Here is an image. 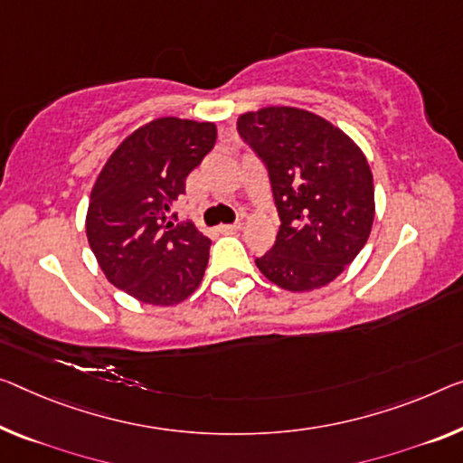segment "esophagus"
<instances>
[{
  "mask_svg": "<svg viewBox=\"0 0 463 463\" xmlns=\"http://www.w3.org/2000/svg\"><path fill=\"white\" fill-rule=\"evenodd\" d=\"M241 230V223H227V225H219V232L222 233H236Z\"/></svg>",
  "mask_w": 463,
  "mask_h": 463,
  "instance_id": "esophagus-1",
  "label": "esophagus"
}]
</instances>
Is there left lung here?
I'll use <instances>...</instances> for the list:
<instances>
[{
	"mask_svg": "<svg viewBox=\"0 0 463 463\" xmlns=\"http://www.w3.org/2000/svg\"><path fill=\"white\" fill-rule=\"evenodd\" d=\"M238 132L267 165L281 219L256 267L288 291L326 286L371 236L374 184L364 153L337 126L298 108L241 113Z\"/></svg>",
	"mask_w": 463,
	"mask_h": 463,
	"instance_id": "left-lung-1",
	"label": "left lung"
}]
</instances>
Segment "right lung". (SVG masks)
I'll use <instances>...</instances> for the list:
<instances>
[{"label":"right lung","instance_id":"right-lung-1","mask_svg":"<svg viewBox=\"0 0 463 463\" xmlns=\"http://www.w3.org/2000/svg\"><path fill=\"white\" fill-rule=\"evenodd\" d=\"M217 140L211 122L159 118L134 130L90 192L87 238L105 277L153 306H174L201 286L211 240L172 207Z\"/></svg>","mask_w":463,"mask_h":463}]
</instances>
